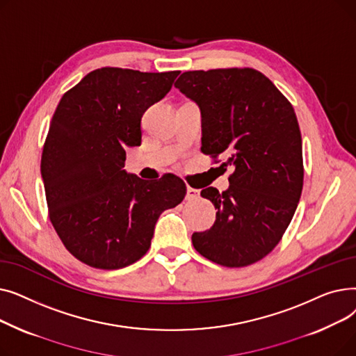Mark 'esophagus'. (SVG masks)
I'll return each instance as SVG.
<instances>
[{
	"mask_svg": "<svg viewBox=\"0 0 356 356\" xmlns=\"http://www.w3.org/2000/svg\"><path fill=\"white\" fill-rule=\"evenodd\" d=\"M200 196V192L197 189H193V188H188V191H186V199L188 200H195V199H199Z\"/></svg>",
	"mask_w": 356,
	"mask_h": 356,
	"instance_id": "esophagus-1",
	"label": "esophagus"
}]
</instances>
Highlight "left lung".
I'll list each match as a JSON object with an SVG mask.
<instances>
[{
    "mask_svg": "<svg viewBox=\"0 0 356 356\" xmlns=\"http://www.w3.org/2000/svg\"><path fill=\"white\" fill-rule=\"evenodd\" d=\"M175 86L197 104L202 153L234 164L229 188L200 195L216 212L195 232V250L223 267H245L270 254L293 219L303 189L302 134L287 98L263 73L244 69L184 72Z\"/></svg>",
    "mask_w": 356,
    "mask_h": 356,
    "instance_id": "obj_1",
    "label": "left lung"
}]
</instances>
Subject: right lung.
I'll return each instance as SVG.
<instances>
[{
	"instance_id": "obj_1",
	"label": "right lung",
	"mask_w": 356,
	"mask_h": 356,
	"mask_svg": "<svg viewBox=\"0 0 356 356\" xmlns=\"http://www.w3.org/2000/svg\"><path fill=\"white\" fill-rule=\"evenodd\" d=\"M179 73L101 67L54 111L40 165L49 216L66 250L90 267L136 263L152 245L161 212L184 199L176 176L149 183L124 170L125 148L141 144L143 114Z\"/></svg>"
}]
</instances>
